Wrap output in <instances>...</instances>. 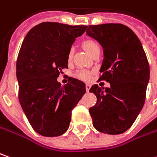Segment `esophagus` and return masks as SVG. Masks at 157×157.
I'll use <instances>...</instances> for the list:
<instances>
[{"label": "esophagus", "mask_w": 157, "mask_h": 157, "mask_svg": "<svg viewBox=\"0 0 157 157\" xmlns=\"http://www.w3.org/2000/svg\"><path fill=\"white\" fill-rule=\"evenodd\" d=\"M91 87L90 84H86V92H89Z\"/></svg>", "instance_id": "34e87169"}]
</instances>
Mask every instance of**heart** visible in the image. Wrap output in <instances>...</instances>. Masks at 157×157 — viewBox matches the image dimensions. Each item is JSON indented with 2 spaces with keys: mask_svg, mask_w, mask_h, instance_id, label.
I'll use <instances>...</instances> for the list:
<instances>
[{
  "mask_svg": "<svg viewBox=\"0 0 157 157\" xmlns=\"http://www.w3.org/2000/svg\"><path fill=\"white\" fill-rule=\"evenodd\" d=\"M83 47L84 48L86 49V51L87 52L89 55H92V53L96 50V49H100L99 48V45L94 40H86L83 42ZM72 55H73V48H71V50L69 52V55H68V58L71 59L72 57ZM76 77L82 79V80H89L91 78V72L88 71H78Z\"/></svg>",
  "mask_w": 157,
  "mask_h": 157,
  "instance_id": "b5f03b06",
  "label": "heart"
}]
</instances>
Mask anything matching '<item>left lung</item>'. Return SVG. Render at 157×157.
Wrapping results in <instances>:
<instances>
[{"instance_id": "1", "label": "left lung", "mask_w": 157, "mask_h": 157, "mask_svg": "<svg viewBox=\"0 0 157 157\" xmlns=\"http://www.w3.org/2000/svg\"><path fill=\"white\" fill-rule=\"evenodd\" d=\"M86 33L103 48L99 81L110 84L104 90L98 85L89 90L97 97L89 109L93 125L103 133L120 134L132 125L145 102L149 80L145 51L136 34L121 24L89 25Z\"/></svg>"}]
</instances>
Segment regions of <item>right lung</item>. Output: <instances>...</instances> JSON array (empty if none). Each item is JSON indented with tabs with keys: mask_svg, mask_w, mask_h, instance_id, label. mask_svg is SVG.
I'll return each instance as SVG.
<instances>
[{
	"mask_svg": "<svg viewBox=\"0 0 157 157\" xmlns=\"http://www.w3.org/2000/svg\"><path fill=\"white\" fill-rule=\"evenodd\" d=\"M87 26L44 22L28 33L17 61L18 99L32 127L39 134L56 137L66 132L71 110L86 93L85 83L73 78L57 81L68 69V55Z\"/></svg>",
	"mask_w": 157,
	"mask_h": 157,
	"instance_id": "1",
	"label": "right lung"
}]
</instances>
